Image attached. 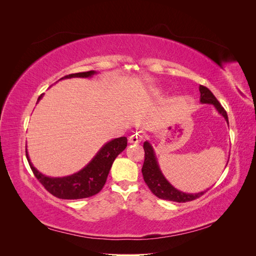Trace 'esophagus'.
<instances>
[{
	"label": "esophagus",
	"instance_id": "34e87169",
	"mask_svg": "<svg viewBox=\"0 0 256 256\" xmlns=\"http://www.w3.org/2000/svg\"><path fill=\"white\" fill-rule=\"evenodd\" d=\"M143 138H144V134L141 132V131H136L134 134L130 136V142L131 143H138L142 141Z\"/></svg>",
	"mask_w": 256,
	"mask_h": 256
}]
</instances>
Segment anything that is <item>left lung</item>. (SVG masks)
Masks as SVG:
<instances>
[{"label":"left lung","instance_id":"8db88e82","mask_svg":"<svg viewBox=\"0 0 256 256\" xmlns=\"http://www.w3.org/2000/svg\"><path fill=\"white\" fill-rule=\"evenodd\" d=\"M200 104H212L216 108V110L218 111V113L221 114L224 118V120H226V122L228 124V118L226 111L223 109V106L220 104L218 100H216V98L214 97L212 92L207 88L203 86V85H200ZM143 147L145 150V159H144V164L142 168L143 178L146 184L148 186L150 191L157 198L166 200H172V202L184 203V202H190V200L200 198L208 190L207 189L206 191H202L198 193H186V192L177 190L168 182L164 175L162 174L152 144L148 141H145Z\"/></svg>","mask_w":256,"mask_h":256}]
</instances>
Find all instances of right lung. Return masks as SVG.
Instances as JSON below:
<instances>
[{"mask_svg":"<svg viewBox=\"0 0 256 256\" xmlns=\"http://www.w3.org/2000/svg\"><path fill=\"white\" fill-rule=\"evenodd\" d=\"M97 74L95 70L72 74L63 76V79H70V78H90L92 76ZM44 94H42L37 99V104L42 98ZM127 147V138L120 136L118 138L106 143L102 148L98 150L88 164L85 166L79 172H76L72 175L65 176V177H49L40 173L38 170L33 166L30 160L28 150L26 158L28 164L32 168V171L38 180L44 187L47 189L51 194L58 198L64 200H78L90 198L95 196L104 188V186L106 182L108 175H109L110 168L113 164L115 158L125 150Z\"/></svg>","mask_w":256,"mask_h":256,"instance_id":"add662e5","label":"right lung"}]
</instances>
